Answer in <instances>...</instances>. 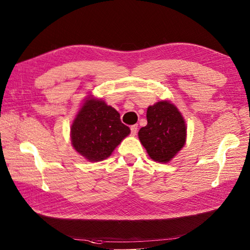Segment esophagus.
I'll return each instance as SVG.
<instances>
[{
    "label": "esophagus",
    "instance_id": "34e87169",
    "mask_svg": "<svg viewBox=\"0 0 250 250\" xmlns=\"http://www.w3.org/2000/svg\"><path fill=\"white\" fill-rule=\"evenodd\" d=\"M137 130H138V125H131V134L133 135V136H135V135L137 134Z\"/></svg>",
    "mask_w": 250,
    "mask_h": 250
}]
</instances>
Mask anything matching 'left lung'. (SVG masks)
I'll list each match as a JSON object with an SVG mask.
<instances>
[{"instance_id": "left-lung-1", "label": "left lung", "mask_w": 250, "mask_h": 250, "mask_svg": "<svg viewBox=\"0 0 250 250\" xmlns=\"http://www.w3.org/2000/svg\"><path fill=\"white\" fill-rule=\"evenodd\" d=\"M146 119L147 125L138 132L141 145L154 161L169 162L187 142V124L181 112L165 99L148 106Z\"/></svg>"}]
</instances>
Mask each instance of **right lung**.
<instances>
[{
	"label": "right lung",
	"instance_id": "obj_1",
	"mask_svg": "<svg viewBox=\"0 0 250 250\" xmlns=\"http://www.w3.org/2000/svg\"><path fill=\"white\" fill-rule=\"evenodd\" d=\"M131 130L120 121V114L102 98L88 95L70 127L71 144L90 162L110 157Z\"/></svg>",
	"mask_w": 250,
	"mask_h": 250
}]
</instances>
